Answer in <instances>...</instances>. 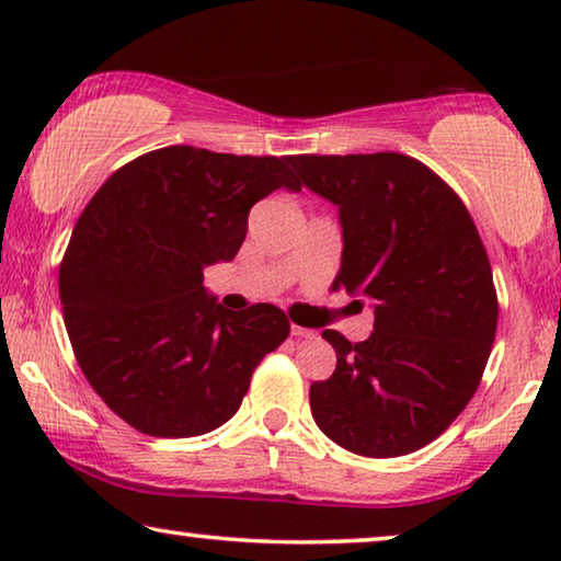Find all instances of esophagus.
<instances>
[{
    "label": "esophagus",
    "mask_w": 561,
    "mask_h": 561,
    "mask_svg": "<svg viewBox=\"0 0 561 561\" xmlns=\"http://www.w3.org/2000/svg\"><path fill=\"white\" fill-rule=\"evenodd\" d=\"M290 336L294 340H317V332L313 329H306V327H290Z\"/></svg>",
    "instance_id": "obj_1"
}]
</instances>
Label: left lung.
<instances>
[{
	"label": "left lung",
	"mask_w": 561,
	"mask_h": 561,
	"mask_svg": "<svg viewBox=\"0 0 561 561\" xmlns=\"http://www.w3.org/2000/svg\"><path fill=\"white\" fill-rule=\"evenodd\" d=\"M290 165L340 209L332 288L375 309L365 342L321 332L336 370L309 390L313 421L363 457L426 447L470 403L495 340L497 298L478 227L439 175L401 152L294 156Z\"/></svg>",
	"instance_id": "left-lung-1"
}]
</instances>
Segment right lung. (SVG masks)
Here are the masks:
<instances>
[{"instance_id": "right-lung-1", "label": "right lung", "mask_w": 561, "mask_h": 561, "mask_svg": "<svg viewBox=\"0 0 561 561\" xmlns=\"http://www.w3.org/2000/svg\"><path fill=\"white\" fill-rule=\"evenodd\" d=\"M288 165L171 145L112 173L76 221L58 275L68 340L91 388L137 432H214L288 336L273 304L229 311L204 288V267L242 248L252 206L301 191Z\"/></svg>"}]
</instances>
